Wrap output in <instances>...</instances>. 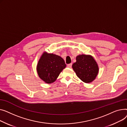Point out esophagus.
<instances>
[{
    "label": "esophagus",
    "mask_w": 127,
    "mask_h": 127,
    "mask_svg": "<svg viewBox=\"0 0 127 127\" xmlns=\"http://www.w3.org/2000/svg\"><path fill=\"white\" fill-rule=\"evenodd\" d=\"M72 64H67V66L68 67V68H71V67H72Z\"/></svg>",
    "instance_id": "34e87169"
}]
</instances>
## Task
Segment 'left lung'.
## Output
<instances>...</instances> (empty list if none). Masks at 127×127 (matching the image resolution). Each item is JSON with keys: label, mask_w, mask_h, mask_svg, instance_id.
I'll list each match as a JSON object with an SVG mask.
<instances>
[{"label": "left lung", "mask_w": 127, "mask_h": 127, "mask_svg": "<svg viewBox=\"0 0 127 127\" xmlns=\"http://www.w3.org/2000/svg\"><path fill=\"white\" fill-rule=\"evenodd\" d=\"M76 75L86 83H91L97 75L98 67L90 55H80L76 57V62L72 65Z\"/></svg>", "instance_id": "1"}]
</instances>
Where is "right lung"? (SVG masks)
<instances>
[{
  "label": "right lung",
  "mask_w": 127,
  "mask_h": 127,
  "mask_svg": "<svg viewBox=\"0 0 127 127\" xmlns=\"http://www.w3.org/2000/svg\"><path fill=\"white\" fill-rule=\"evenodd\" d=\"M65 66V62L61 57L44 52L37 64V71L42 80L51 84L56 79Z\"/></svg>",
  "instance_id": "obj_1"
}]
</instances>
